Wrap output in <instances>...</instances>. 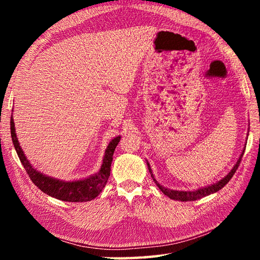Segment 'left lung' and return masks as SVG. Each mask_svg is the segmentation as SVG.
<instances>
[{
  "instance_id": "8db88e82",
  "label": "left lung",
  "mask_w": 260,
  "mask_h": 260,
  "mask_svg": "<svg viewBox=\"0 0 260 260\" xmlns=\"http://www.w3.org/2000/svg\"><path fill=\"white\" fill-rule=\"evenodd\" d=\"M243 153H244V152H242V155H241V157L239 158V160H237L235 166L233 167V170L231 171L230 173H228V174L226 175L225 178H223L222 180H220L219 182L212 184V186H209V187L203 188V189H199V190H196V191H178V190H170V189H167V188H165V187L160 186V184L158 183L155 179H153L152 175H151V177H152V179H153V181L156 182L158 188H159L160 190H161L162 192H164L166 196H169L170 199L175 200V201H181V202L196 201V200L202 199V197H205V196L210 195V193H213V192H215V191H218V190H220V189H221L222 187H225L226 184H227L228 182H230V180L233 178V175H234V173L236 172L237 167L240 166V162H241L242 157H243ZM148 169H149V171H150V172H151L150 166H149V164H148Z\"/></svg>"
}]
</instances>
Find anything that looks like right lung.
I'll use <instances>...</instances> for the list:
<instances>
[{
	"mask_svg": "<svg viewBox=\"0 0 260 260\" xmlns=\"http://www.w3.org/2000/svg\"><path fill=\"white\" fill-rule=\"evenodd\" d=\"M10 131L12 143H14L16 148L17 155H18L21 164H23L24 169L26 170V173L28 174L33 183L40 190L46 192L47 195L65 202H87L94 200L95 197L100 195V192L102 191V189L105 187L109 180L114 149H116L118 142L120 141V136H117V138H114L110 142L107 150H105L103 164L101 166V170L98 174L85 180H80V181L63 182L59 181V180L46 177V175L38 172L37 170L33 169L28 160L26 159L24 152L18 143V140H17L12 114L10 119Z\"/></svg>",
	"mask_w": 260,
	"mask_h": 260,
	"instance_id": "1",
	"label": "right lung"
}]
</instances>
